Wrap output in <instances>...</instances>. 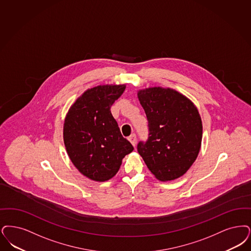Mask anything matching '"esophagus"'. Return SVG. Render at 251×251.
Here are the masks:
<instances>
[{"instance_id": "1", "label": "esophagus", "mask_w": 251, "mask_h": 251, "mask_svg": "<svg viewBox=\"0 0 251 251\" xmlns=\"http://www.w3.org/2000/svg\"><path fill=\"white\" fill-rule=\"evenodd\" d=\"M136 140H137V138H136V134H135V133H132L130 137H129V141H130V143H131V145H132L134 148H135V146H136Z\"/></svg>"}]
</instances>
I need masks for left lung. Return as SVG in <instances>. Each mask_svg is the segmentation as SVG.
<instances>
[{
    "label": "left lung",
    "instance_id": "left-lung-1",
    "mask_svg": "<svg viewBox=\"0 0 251 251\" xmlns=\"http://www.w3.org/2000/svg\"><path fill=\"white\" fill-rule=\"evenodd\" d=\"M137 96L150 131L148 140L138 143V153L157 179H176L191 168L200 151L202 125L198 109L169 88L141 90Z\"/></svg>",
    "mask_w": 251,
    "mask_h": 251
}]
</instances>
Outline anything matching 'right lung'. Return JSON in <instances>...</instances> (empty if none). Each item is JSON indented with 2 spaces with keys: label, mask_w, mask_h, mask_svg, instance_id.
Masks as SVG:
<instances>
[{
  "label": "right lung",
  "mask_w": 251,
  "mask_h": 251,
  "mask_svg": "<svg viewBox=\"0 0 251 251\" xmlns=\"http://www.w3.org/2000/svg\"><path fill=\"white\" fill-rule=\"evenodd\" d=\"M125 85H100L86 90L74 102L63 125V141L73 164L91 180L111 179L122 159L133 151L110 108Z\"/></svg>",
  "instance_id": "1"
}]
</instances>
